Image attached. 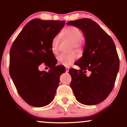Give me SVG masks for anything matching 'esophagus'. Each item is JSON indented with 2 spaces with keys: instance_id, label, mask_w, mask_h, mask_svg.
Instances as JSON below:
<instances>
[{
  "instance_id": "34e87169",
  "label": "esophagus",
  "mask_w": 127,
  "mask_h": 127,
  "mask_svg": "<svg viewBox=\"0 0 127 127\" xmlns=\"http://www.w3.org/2000/svg\"><path fill=\"white\" fill-rule=\"evenodd\" d=\"M68 70H69V67H65V72L68 73Z\"/></svg>"
}]
</instances>
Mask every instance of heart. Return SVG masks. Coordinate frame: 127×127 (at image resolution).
Returning <instances> with one entry per match:
<instances>
[{"instance_id":"1","label":"heart","mask_w":127,"mask_h":127,"mask_svg":"<svg viewBox=\"0 0 127 127\" xmlns=\"http://www.w3.org/2000/svg\"><path fill=\"white\" fill-rule=\"evenodd\" d=\"M62 35L73 42L72 49L75 48L78 52L82 51V45L81 39L82 37V33L79 29L75 26H69L63 31ZM60 40V36L59 34L55 36L52 39L51 49L54 54H57L59 52ZM78 58V54L75 52H72L69 54H61L57 57V60L60 64L67 66L75 62Z\"/></svg>"}]
</instances>
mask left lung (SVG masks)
<instances>
[{
  "label": "left lung",
  "instance_id": "obj_1",
  "mask_svg": "<svg viewBox=\"0 0 127 127\" xmlns=\"http://www.w3.org/2000/svg\"><path fill=\"white\" fill-rule=\"evenodd\" d=\"M67 25L81 29L85 38L82 57L71 68L70 87L76 98L85 105L104 101L114 87L119 68V60L115 43L95 21L89 18L70 21Z\"/></svg>",
  "mask_w": 127,
  "mask_h": 127
}]
</instances>
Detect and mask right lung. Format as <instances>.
<instances>
[{
  "label": "right lung",
  "mask_w": 127,
  "mask_h": 127,
  "mask_svg": "<svg viewBox=\"0 0 127 127\" xmlns=\"http://www.w3.org/2000/svg\"><path fill=\"white\" fill-rule=\"evenodd\" d=\"M64 24V21L33 19L24 26L11 46L10 76L21 98L33 107L51 103L60 76L65 71L63 65H55L57 61L51 49L52 39ZM42 63L50 68L48 72L39 71Z\"/></svg>",
  "instance_id": "1"
}]
</instances>
